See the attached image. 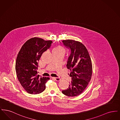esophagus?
<instances>
[{
	"label": "esophagus",
	"instance_id": "obj_1",
	"mask_svg": "<svg viewBox=\"0 0 120 120\" xmlns=\"http://www.w3.org/2000/svg\"><path fill=\"white\" fill-rule=\"evenodd\" d=\"M52 79H54L55 80H56L57 81H60L61 80L60 78H58V77H52Z\"/></svg>",
	"mask_w": 120,
	"mask_h": 120
}]
</instances>
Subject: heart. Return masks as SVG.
Returning a JSON list of instances; mask_svg holds the SVG:
<instances>
[{"instance_id":"1","label":"heart","mask_w":120,"mask_h":120,"mask_svg":"<svg viewBox=\"0 0 120 120\" xmlns=\"http://www.w3.org/2000/svg\"><path fill=\"white\" fill-rule=\"evenodd\" d=\"M52 52H64V49L62 47L57 46L53 49Z\"/></svg>"}]
</instances>
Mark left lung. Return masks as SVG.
<instances>
[{
  "mask_svg": "<svg viewBox=\"0 0 120 120\" xmlns=\"http://www.w3.org/2000/svg\"><path fill=\"white\" fill-rule=\"evenodd\" d=\"M63 45L70 51L67 63L71 78L68 88L62 90L68 97L76 96L86 89L91 80V60L85 46L80 42L71 40L62 41Z\"/></svg>",
  "mask_w": 120,
  "mask_h": 120,
  "instance_id": "left-lung-1",
  "label": "left lung"
}]
</instances>
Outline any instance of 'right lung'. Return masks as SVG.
<instances>
[{"label":"right lung","instance_id":"add662e5","mask_svg":"<svg viewBox=\"0 0 120 120\" xmlns=\"http://www.w3.org/2000/svg\"><path fill=\"white\" fill-rule=\"evenodd\" d=\"M52 42L34 37L27 40L19 52L15 69L18 80L23 88L30 94L44 91L49 77L38 75V64L42 54L49 49Z\"/></svg>","mask_w":120,"mask_h":120}]
</instances>
